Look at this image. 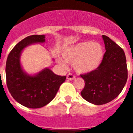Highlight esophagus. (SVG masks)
Here are the masks:
<instances>
[{
	"label": "esophagus",
	"mask_w": 133,
	"mask_h": 133,
	"mask_svg": "<svg viewBox=\"0 0 133 133\" xmlns=\"http://www.w3.org/2000/svg\"><path fill=\"white\" fill-rule=\"evenodd\" d=\"M75 78V75H72V73H68V74L67 75V79L69 80V81H72V80H74Z\"/></svg>",
	"instance_id": "34e87169"
}]
</instances>
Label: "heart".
<instances>
[{
	"mask_svg": "<svg viewBox=\"0 0 133 133\" xmlns=\"http://www.w3.org/2000/svg\"><path fill=\"white\" fill-rule=\"evenodd\" d=\"M104 49L98 43L81 42L64 50L63 56L68 63L74 64L79 73L90 72L98 68L104 58Z\"/></svg>",
	"mask_w": 133,
	"mask_h": 133,
	"instance_id": "heart-1",
	"label": "heart"
}]
</instances>
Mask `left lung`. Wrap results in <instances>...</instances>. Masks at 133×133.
<instances>
[{
  "instance_id": "1",
  "label": "left lung",
  "mask_w": 133,
  "mask_h": 133,
  "mask_svg": "<svg viewBox=\"0 0 133 133\" xmlns=\"http://www.w3.org/2000/svg\"><path fill=\"white\" fill-rule=\"evenodd\" d=\"M106 51L98 68L81 75L85 81L82 97L89 103L103 105L117 98L128 79L124 50L106 35H103Z\"/></svg>"
}]
</instances>
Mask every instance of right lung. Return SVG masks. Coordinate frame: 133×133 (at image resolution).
<instances>
[{
  "instance_id": "right-lung-1",
  "label": "right lung",
  "mask_w": 133,
  "mask_h": 133,
  "mask_svg": "<svg viewBox=\"0 0 133 133\" xmlns=\"http://www.w3.org/2000/svg\"><path fill=\"white\" fill-rule=\"evenodd\" d=\"M45 42L44 35L28 36L11 50L5 66L6 83L15 100L29 108H40L55 98L66 77L55 75L48 68L35 75H28L23 70L20 63L22 50L30 44Z\"/></svg>"
}]
</instances>
